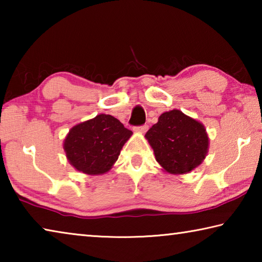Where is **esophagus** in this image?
<instances>
[{"label":"esophagus","mask_w":262,"mask_h":262,"mask_svg":"<svg viewBox=\"0 0 262 262\" xmlns=\"http://www.w3.org/2000/svg\"><path fill=\"white\" fill-rule=\"evenodd\" d=\"M148 125H142V126H139V127H135L134 130L137 132V133H141V134H144L145 132L148 130Z\"/></svg>","instance_id":"1"}]
</instances>
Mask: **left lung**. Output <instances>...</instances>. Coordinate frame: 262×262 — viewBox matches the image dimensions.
Here are the masks:
<instances>
[{
    "instance_id": "obj_1",
    "label": "left lung",
    "mask_w": 262,
    "mask_h": 262,
    "mask_svg": "<svg viewBox=\"0 0 262 262\" xmlns=\"http://www.w3.org/2000/svg\"><path fill=\"white\" fill-rule=\"evenodd\" d=\"M145 139L159 165L172 174L188 173L198 167L209 147L205 126L179 110L163 113Z\"/></svg>"
}]
</instances>
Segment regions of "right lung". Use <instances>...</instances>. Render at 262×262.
<instances>
[{
  "instance_id": "obj_1",
  "label": "right lung",
  "mask_w": 262,
  "mask_h": 262,
  "mask_svg": "<svg viewBox=\"0 0 262 262\" xmlns=\"http://www.w3.org/2000/svg\"><path fill=\"white\" fill-rule=\"evenodd\" d=\"M117 118L98 114L69 130L63 149L69 163L85 174H103L111 170L123 144L132 136Z\"/></svg>"
}]
</instances>
